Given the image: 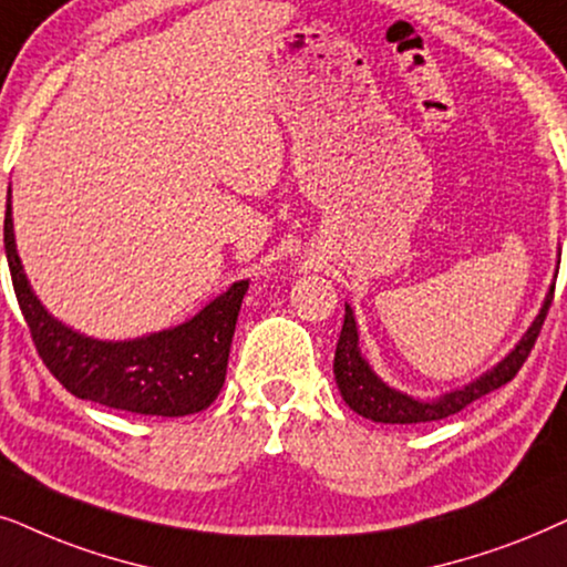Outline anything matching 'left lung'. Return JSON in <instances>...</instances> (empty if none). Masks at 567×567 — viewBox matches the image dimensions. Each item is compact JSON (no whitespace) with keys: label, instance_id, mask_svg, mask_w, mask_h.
<instances>
[{"label":"left lung","instance_id":"left-lung-1","mask_svg":"<svg viewBox=\"0 0 567 567\" xmlns=\"http://www.w3.org/2000/svg\"><path fill=\"white\" fill-rule=\"evenodd\" d=\"M557 267H560V251H557ZM555 282L549 285L545 303H542L537 319L532 321V327L526 329V334L518 339V344L489 368L487 373H482L480 379H474L462 389L446 391V394L435 399H414L404 391L389 386L379 373L373 371L371 362L362 358L360 352V334H358V321H354L352 308L344 303V323L342 334H339L337 352H334V381L342 394L344 404L352 412H358L360 417L383 422V425H412V422H433L443 420L449 414L462 412L466 404H472L474 399L489 394V391L501 389L508 383L513 375L518 373V368L524 365V360L529 358L534 342H537L542 323L553 303Z\"/></svg>","mask_w":567,"mask_h":567}]
</instances>
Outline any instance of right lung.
I'll list each match as a JSON object with an SVG mask.
<instances>
[{
	"mask_svg": "<svg viewBox=\"0 0 567 567\" xmlns=\"http://www.w3.org/2000/svg\"><path fill=\"white\" fill-rule=\"evenodd\" d=\"M4 251L35 350L78 399L134 414L186 417L207 410L220 394L248 279L233 282L178 327L134 339H95L49 313L30 288L14 244L12 188L7 194Z\"/></svg>",
	"mask_w": 567,
	"mask_h": 567,
	"instance_id": "add662e5",
	"label": "right lung"
}]
</instances>
